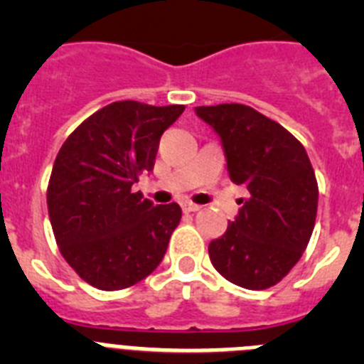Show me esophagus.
Returning <instances> with one entry per match:
<instances>
[{"mask_svg": "<svg viewBox=\"0 0 364 364\" xmlns=\"http://www.w3.org/2000/svg\"><path fill=\"white\" fill-rule=\"evenodd\" d=\"M182 210H184V213H195V211L200 210V205L193 204V202H184V204H182Z\"/></svg>", "mask_w": 364, "mask_h": 364, "instance_id": "34e87169", "label": "esophagus"}]
</instances>
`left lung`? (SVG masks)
Masks as SVG:
<instances>
[{
    "mask_svg": "<svg viewBox=\"0 0 364 364\" xmlns=\"http://www.w3.org/2000/svg\"><path fill=\"white\" fill-rule=\"evenodd\" d=\"M222 140L233 184L246 186L237 218L211 240V264L247 290H266L290 273L310 242L319 188L306 149L281 124L250 105L195 107Z\"/></svg>",
    "mask_w": 364,
    "mask_h": 364,
    "instance_id": "1",
    "label": "left lung"
}]
</instances>
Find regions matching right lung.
I'll return each instance as SVG.
<instances>
[{
  "mask_svg": "<svg viewBox=\"0 0 364 364\" xmlns=\"http://www.w3.org/2000/svg\"><path fill=\"white\" fill-rule=\"evenodd\" d=\"M184 105L112 102L69 134L47 188L50 226L63 259L98 290H124L162 262L182 218L176 202L153 205L133 191L153 171L160 136Z\"/></svg>",
  "mask_w": 364,
  "mask_h": 364,
  "instance_id": "obj_1",
  "label": "right lung"
}]
</instances>
